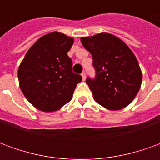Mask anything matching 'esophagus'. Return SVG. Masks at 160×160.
<instances>
[{"mask_svg": "<svg viewBox=\"0 0 160 160\" xmlns=\"http://www.w3.org/2000/svg\"><path fill=\"white\" fill-rule=\"evenodd\" d=\"M81 77H82V80H86V73H84V72L81 73Z\"/></svg>", "mask_w": 160, "mask_h": 160, "instance_id": "obj_1", "label": "esophagus"}]
</instances>
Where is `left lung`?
<instances>
[{
	"mask_svg": "<svg viewBox=\"0 0 160 160\" xmlns=\"http://www.w3.org/2000/svg\"><path fill=\"white\" fill-rule=\"evenodd\" d=\"M92 56L96 78L87 79L94 100L110 111L125 108L140 90L142 73L128 46L111 33L101 32L80 38Z\"/></svg>",
	"mask_w": 160,
	"mask_h": 160,
	"instance_id": "8db88e82",
	"label": "left lung"
}]
</instances>
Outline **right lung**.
<instances>
[{"mask_svg":"<svg viewBox=\"0 0 160 160\" xmlns=\"http://www.w3.org/2000/svg\"><path fill=\"white\" fill-rule=\"evenodd\" d=\"M73 38L54 32L40 38L22 60L18 69L19 87L38 110L53 112L68 103L82 78L72 72L68 51Z\"/></svg>","mask_w":160,"mask_h":160,"instance_id":"add662e5","label":"right lung"}]
</instances>
